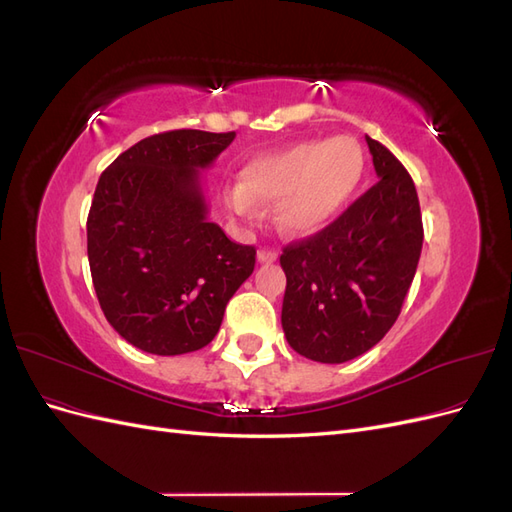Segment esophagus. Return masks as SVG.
I'll use <instances>...</instances> for the list:
<instances>
[{
	"instance_id": "esophagus-1",
	"label": "esophagus",
	"mask_w": 512,
	"mask_h": 512,
	"mask_svg": "<svg viewBox=\"0 0 512 512\" xmlns=\"http://www.w3.org/2000/svg\"><path fill=\"white\" fill-rule=\"evenodd\" d=\"M277 260V252L269 250V247H262L258 250V262H275Z\"/></svg>"
}]
</instances>
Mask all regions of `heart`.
Masks as SVG:
<instances>
[{"mask_svg": "<svg viewBox=\"0 0 512 512\" xmlns=\"http://www.w3.org/2000/svg\"><path fill=\"white\" fill-rule=\"evenodd\" d=\"M365 168V151L352 136L294 143L254 158L224 203L239 218H254L258 205H277L275 222L282 232L314 235L359 190Z\"/></svg>", "mask_w": 512, "mask_h": 512, "instance_id": "1", "label": "heart"}]
</instances>
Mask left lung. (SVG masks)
Returning <instances> with one entry per match:
<instances>
[{
    "label": "left lung",
    "mask_w": 512,
    "mask_h": 512,
    "mask_svg": "<svg viewBox=\"0 0 512 512\" xmlns=\"http://www.w3.org/2000/svg\"><path fill=\"white\" fill-rule=\"evenodd\" d=\"M378 183L318 235L290 243L282 329L294 352L346 363L395 324L423 247L414 181L393 153L365 136Z\"/></svg>",
    "instance_id": "obj_1"
}]
</instances>
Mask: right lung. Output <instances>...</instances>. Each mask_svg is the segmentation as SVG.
<instances>
[{
	"label": "right lung",
	"mask_w": 512,
	"mask_h": 512,
	"mask_svg": "<svg viewBox=\"0 0 512 512\" xmlns=\"http://www.w3.org/2000/svg\"><path fill=\"white\" fill-rule=\"evenodd\" d=\"M235 132L173 130L138 141L108 166L91 200L87 256L111 327L138 350L175 356L218 335L256 250L207 218L200 183Z\"/></svg>",
	"instance_id": "right-lung-1"
}]
</instances>
